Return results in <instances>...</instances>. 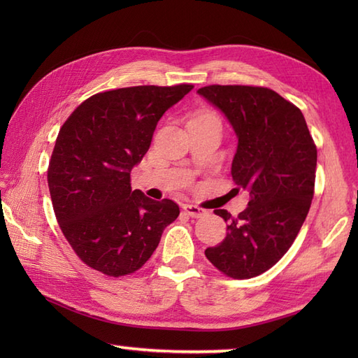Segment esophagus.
<instances>
[{
    "label": "esophagus",
    "mask_w": 358,
    "mask_h": 358,
    "mask_svg": "<svg viewBox=\"0 0 358 358\" xmlns=\"http://www.w3.org/2000/svg\"><path fill=\"white\" fill-rule=\"evenodd\" d=\"M185 212L187 215H191L194 218H201V217H206L208 215V210H204L199 206H195V204H185L183 206Z\"/></svg>",
    "instance_id": "34e87169"
}]
</instances>
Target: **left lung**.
Wrapping results in <instances>:
<instances>
[{
    "label": "left lung",
    "mask_w": 358,
    "mask_h": 358,
    "mask_svg": "<svg viewBox=\"0 0 358 358\" xmlns=\"http://www.w3.org/2000/svg\"><path fill=\"white\" fill-rule=\"evenodd\" d=\"M196 94L224 113L237 135L231 173L250 196L237 218L215 210L227 222V234L204 254L227 277L252 278L287 252L305 223L317 148L301 110L268 87L215 85Z\"/></svg>",
    "instance_id": "1"
}]
</instances>
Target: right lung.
Wrapping results in <instances>:
<instances>
[{
    "instance_id": "1",
    "label": "right lung",
    "mask_w": 358,
    "mask_h": 358,
    "mask_svg": "<svg viewBox=\"0 0 358 358\" xmlns=\"http://www.w3.org/2000/svg\"><path fill=\"white\" fill-rule=\"evenodd\" d=\"M192 89L135 86L96 94L59 129L48 171L53 210L75 254L95 271L121 277L140 269L178 217L172 200L132 191L131 171L159 118Z\"/></svg>"
}]
</instances>
